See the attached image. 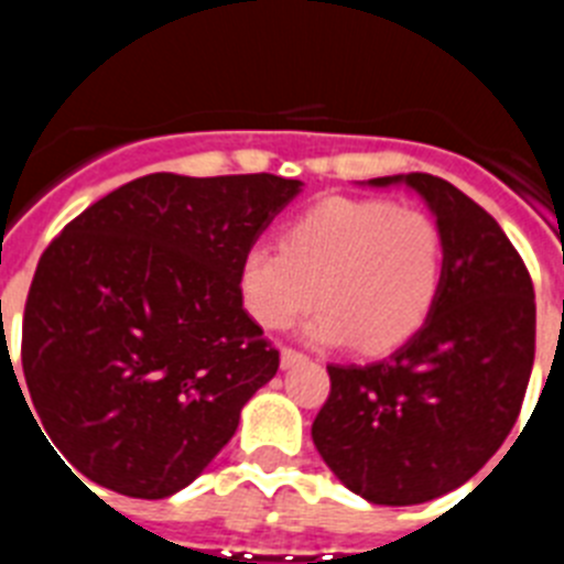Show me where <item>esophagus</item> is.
<instances>
[{
  "mask_svg": "<svg viewBox=\"0 0 564 564\" xmlns=\"http://www.w3.org/2000/svg\"><path fill=\"white\" fill-rule=\"evenodd\" d=\"M297 362H306L301 351H294V348H281V368H292Z\"/></svg>",
  "mask_w": 564,
  "mask_h": 564,
  "instance_id": "34e87169",
  "label": "esophagus"
}]
</instances>
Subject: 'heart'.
<instances>
[{
    "instance_id": "obj_1",
    "label": "heart",
    "mask_w": 564,
    "mask_h": 564,
    "mask_svg": "<svg viewBox=\"0 0 564 564\" xmlns=\"http://www.w3.org/2000/svg\"><path fill=\"white\" fill-rule=\"evenodd\" d=\"M444 278V236L433 216L384 199L332 196L283 230L281 250H247L238 286L250 317L281 332L312 308L317 345L388 354L433 312Z\"/></svg>"
}]
</instances>
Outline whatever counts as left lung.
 Masks as SVG:
<instances>
[{
  "mask_svg": "<svg viewBox=\"0 0 564 564\" xmlns=\"http://www.w3.org/2000/svg\"><path fill=\"white\" fill-rule=\"evenodd\" d=\"M408 185L444 236V278L427 323L388 359L328 365L312 424L319 458L377 506L427 503L484 469L514 427L534 365L531 275L489 213L433 174Z\"/></svg>",
  "mask_w": 564,
  "mask_h": 564,
  "instance_id": "obj_1",
  "label": "left lung"
}]
</instances>
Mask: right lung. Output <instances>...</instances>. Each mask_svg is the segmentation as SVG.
Segmentation results:
<instances>
[{"label": "right lung", "mask_w": 564, "mask_h": 564, "mask_svg": "<svg viewBox=\"0 0 564 564\" xmlns=\"http://www.w3.org/2000/svg\"><path fill=\"white\" fill-rule=\"evenodd\" d=\"M301 187L149 174L53 238L24 306L22 370L58 460L143 500L199 478L281 362L238 270Z\"/></svg>", "instance_id": "1"}]
</instances>
